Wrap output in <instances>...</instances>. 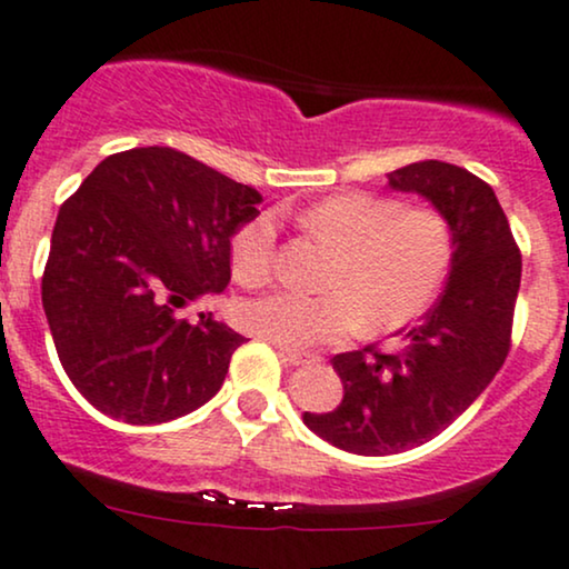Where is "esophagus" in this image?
<instances>
[{"label":"esophagus","instance_id":"obj_1","mask_svg":"<svg viewBox=\"0 0 569 569\" xmlns=\"http://www.w3.org/2000/svg\"><path fill=\"white\" fill-rule=\"evenodd\" d=\"M278 358L283 363H289V367H299V363H310L312 356H307V352L289 350V348H278Z\"/></svg>","mask_w":569,"mask_h":569}]
</instances>
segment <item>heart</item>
<instances>
[{"label": "heart", "mask_w": 569, "mask_h": 569, "mask_svg": "<svg viewBox=\"0 0 569 569\" xmlns=\"http://www.w3.org/2000/svg\"><path fill=\"white\" fill-rule=\"evenodd\" d=\"M318 240L337 248L323 293L270 291L238 307V323L283 348L335 342L367 326L382 335L415 321L439 293L455 253L449 219L433 206L371 192H339L299 217ZM278 259V221L259 213L232 234V276L246 286L270 280Z\"/></svg>", "instance_id": "heart-1"}]
</instances>
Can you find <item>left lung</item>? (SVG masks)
<instances>
[{
  "mask_svg": "<svg viewBox=\"0 0 569 569\" xmlns=\"http://www.w3.org/2000/svg\"><path fill=\"white\" fill-rule=\"evenodd\" d=\"M449 219L452 267L422 321L401 331V350L375 345L331 358L345 385L335 411H305L312 433L352 455L385 457L449 428L498 375L511 350L521 253L492 187L452 162L422 160L388 173Z\"/></svg>",
  "mask_w": 569,
  "mask_h": 569,
  "instance_id": "obj_1",
  "label": "left lung"
}]
</instances>
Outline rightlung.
<instances>
[{"label": "right lung", "mask_w": 569, "mask_h": 569, "mask_svg": "<svg viewBox=\"0 0 569 569\" xmlns=\"http://www.w3.org/2000/svg\"><path fill=\"white\" fill-rule=\"evenodd\" d=\"M262 194L171 147L109 154L58 211L42 307L61 367L103 415L158 426L219 393L246 342L176 310L230 283Z\"/></svg>", "instance_id": "obj_1"}]
</instances>
